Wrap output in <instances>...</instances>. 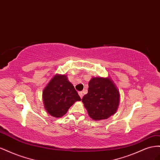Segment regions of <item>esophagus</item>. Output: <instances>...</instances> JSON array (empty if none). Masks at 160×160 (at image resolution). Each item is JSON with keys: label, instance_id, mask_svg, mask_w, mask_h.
Here are the masks:
<instances>
[{"label": "esophagus", "instance_id": "1", "mask_svg": "<svg viewBox=\"0 0 160 160\" xmlns=\"http://www.w3.org/2000/svg\"><path fill=\"white\" fill-rule=\"evenodd\" d=\"M78 94H79V96H80V97L82 98V97H83V92H82V91H80V92H78Z\"/></svg>", "mask_w": 160, "mask_h": 160}]
</instances>
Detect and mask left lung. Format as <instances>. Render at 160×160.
<instances>
[{"instance_id": "left-lung-1", "label": "left lung", "mask_w": 160, "mask_h": 160, "mask_svg": "<svg viewBox=\"0 0 160 160\" xmlns=\"http://www.w3.org/2000/svg\"><path fill=\"white\" fill-rule=\"evenodd\" d=\"M88 93L82 101L89 116L96 121L107 119L117 110L119 92L109 78H93L88 83Z\"/></svg>"}]
</instances>
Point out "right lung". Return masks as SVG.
Masks as SVG:
<instances>
[{
  "instance_id": "obj_1",
  "label": "right lung",
  "mask_w": 160,
  "mask_h": 160,
  "mask_svg": "<svg viewBox=\"0 0 160 160\" xmlns=\"http://www.w3.org/2000/svg\"><path fill=\"white\" fill-rule=\"evenodd\" d=\"M45 108L53 117H61L76 101L81 98L65 75H56L43 90Z\"/></svg>"
}]
</instances>
